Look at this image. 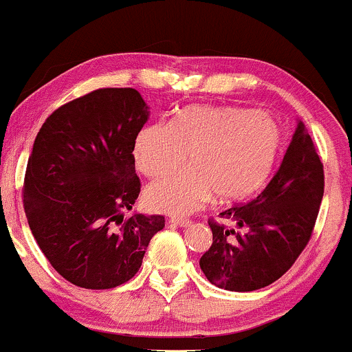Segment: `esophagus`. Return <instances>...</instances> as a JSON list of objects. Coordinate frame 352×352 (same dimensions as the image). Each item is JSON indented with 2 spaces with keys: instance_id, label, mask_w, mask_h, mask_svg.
<instances>
[{
  "instance_id": "esophagus-1",
  "label": "esophagus",
  "mask_w": 352,
  "mask_h": 352,
  "mask_svg": "<svg viewBox=\"0 0 352 352\" xmlns=\"http://www.w3.org/2000/svg\"><path fill=\"white\" fill-rule=\"evenodd\" d=\"M169 223L175 224V226H177V228H189L192 224L189 219H179V218H173Z\"/></svg>"
}]
</instances>
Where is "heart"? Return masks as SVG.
<instances>
[{
	"label": "heart",
	"mask_w": 352,
	"mask_h": 352,
	"mask_svg": "<svg viewBox=\"0 0 352 352\" xmlns=\"http://www.w3.org/2000/svg\"><path fill=\"white\" fill-rule=\"evenodd\" d=\"M281 148V129L264 111L226 106H188L168 126H146L136 136L133 156L144 176L169 175L144 192L153 211L184 216L214 195L241 201L263 188Z\"/></svg>",
	"instance_id": "obj_1"
}]
</instances>
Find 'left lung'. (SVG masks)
Instances as JSON below:
<instances>
[{"mask_svg":"<svg viewBox=\"0 0 352 352\" xmlns=\"http://www.w3.org/2000/svg\"><path fill=\"white\" fill-rule=\"evenodd\" d=\"M322 195V163L298 121L281 168L266 189L251 203L219 212L234 226L209 221L212 244L199 259L208 281L236 293L278 281L309 243Z\"/></svg>","mask_w":352,"mask_h":352,"instance_id":"8db88e82","label":"left lung"}]
</instances>
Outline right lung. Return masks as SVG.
<instances>
[{
	"mask_svg": "<svg viewBox=\"0 0 352 352\" xmlns=\"http://www.w3.org/2000/svg\"><path fill=\"white\" fill-rule=\"evenodd\" d=\"M149 108L133 88H102L58 108L28 160L23 204L51 266L86 289H111L140 271L164 228L160 214L131 211L141 191L136 136Z\"/></svg>",
	"mask_w": 352,
	"mask_h": 352,
	"instance_id": "right-lung-1",
	"label": "right lung"
}]
</instances>
